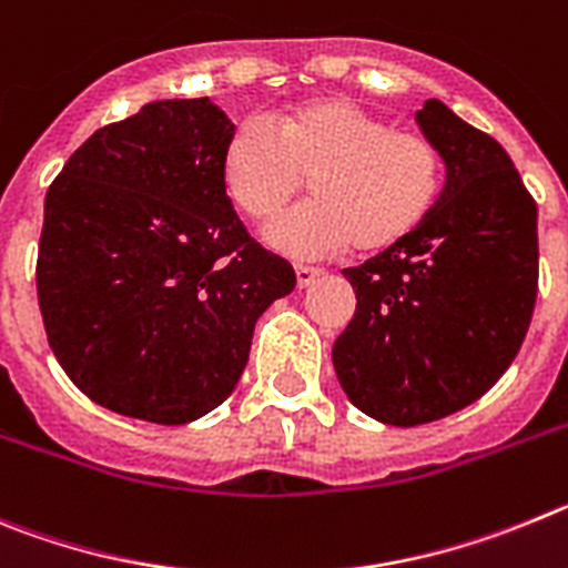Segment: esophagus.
<instances>
[{"label": "esophagus", "instance_id": "34e87169", "mask_svg": "<svg viewBox=\"0 0 568 568\" xmlns=\"http://www.w3.org/2000/svg\"><path fill=\"white\" fill-rule=\"evenodd\" d=\"M294 274H296V285H300V288H308L311 283H314L316 277H320V268H314V265H300L296 263L294 265Z\"/></svg>", "mask_w": 568, "mask_h": 568}]
</instances>
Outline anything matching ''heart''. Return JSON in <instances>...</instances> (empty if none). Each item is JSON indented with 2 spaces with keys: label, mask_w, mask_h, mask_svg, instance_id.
I'll list each match as a JSON object with an SVG mask.
<instances>
[{
  "label": "heart",
  "mask_w": 568,
  "mask_h": 568,
  "mask_svg": "<svg viewBox=\"0 0 568 568\" xmlns=\"http://www.w3.org/2000/svg\"><path fill=\"white\" fill-rule=\"evenodd\" d=\"M308 178L311 201L268 232L296 257L347 246L382 252L416 232L444 186L442 146L427 132L393 126L347 99L320 95L283 106L272 121L246 119L229 132L221 181L254 223L283 214Z\"/></svg>",
  "instance_id": "heart-1"
}]
</instances>
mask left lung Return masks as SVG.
I'll return each instance as SVG.
<instances>
[{
  "instance_id": "8db88e82",
  "label": "left lung",
  "mask_w": 568,
  "mask_h": 568,
  "mask_svg": "<svg viewBox=\"0 0 568 568\" xmlns=\"http://www.w3.org/2000/svg\"><path fill=\"white\" fill-rule=\"evenodd\" d=\"M447 183L416 232L345 268L356 314L334 342L347 398L396 427L473 405L513 365L538 300V206L513 158L442 101L416 112Z\"/></svg>"
}]
</instances>
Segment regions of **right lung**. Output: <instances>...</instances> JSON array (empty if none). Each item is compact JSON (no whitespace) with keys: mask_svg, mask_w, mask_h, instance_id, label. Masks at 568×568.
<instances>
[{"mask_svg":"<svg viewBox=\"0 0 568 568\" xmlns=\"http://www.w3.org/2000/svg\"><path fill=\"white\" fill-rule=\"evenodd\" d=\"M234 126L209 99L152 101L70 155L44 197L36 291L55 359L95 405L186 424L223 405L254 322L296 285L221 181Z\"/></svg>","mask_w":568,"mask_h":568,"instance_id":"1","label":"right lung"}]
</instances>
